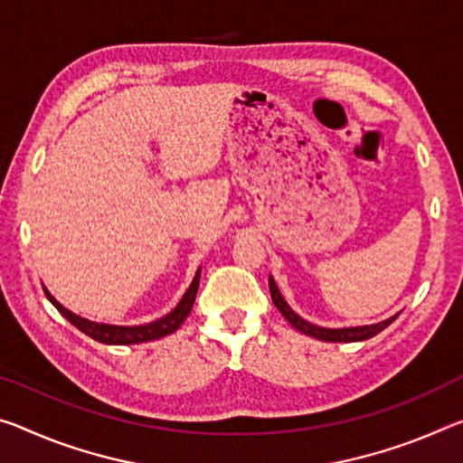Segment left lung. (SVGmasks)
Returning a JSON list of instances; mask_svg holds the SVG:
<instances>
[{"mask_svg":"<svg viewBox=\"0 0 463 463\" xmlns=\"http://www.w3.org/2000/svg\"><path fill=\"white\" fill-rule=\"evenodd\" d=\"M269 295L271 300H274V305L278 307V311H280L286 319H288V324L292 327H297L298 332H303L307 335H313L317 337V340H324V342H363V340H369V337L377 335L379 332H383V329L395 321L398 315H393V317L381 321V324H373V326H358V327H319V326H313L309 321H305L300 315H297L295 311L290 309L288 303H286L284 297L280 295V290H278V286L274 282V278L269 276Z\"/></svg>","mask_w":463,"mask_h":463,"instance_id":"1","label":"left lung"}]
</instances>
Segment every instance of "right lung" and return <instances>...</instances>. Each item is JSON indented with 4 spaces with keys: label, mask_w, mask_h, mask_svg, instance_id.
<instances>
[{
    "label": "right lung",
    "mask_w": 463,
    "mask_h": 463,
    "mask_svg": "<svg viewBox=\"0 0 463 463\" xmlns=\"http://www.w3.org/2000/svg\"><path fill=\"white\" fill-rule=\"evenodd\" d=\"M197 286H200V269L195 271V278L192 286H189L185 295L179 300V305L175 307L171 313H166L165 317H160L152 324H144V326H107V324H97V321L84 319L80 315L71 313L70 309H65L63 305L57 303V300L51 297V292L43 286L47 298L53 303V307L60 311L65 319L70 321L71 326H76L80 332H84L86 335H90L92 340L102 342V344H115V346H126V344H142V342H150V340H158V337H165L168 334L177 332L181 327L183 321L187 319V315L192 313L194 303H195V295H197Z\"/></svg>",
    "instance_id": "right-lung-1"
}]
</instances>
